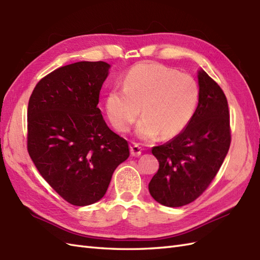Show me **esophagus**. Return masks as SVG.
Returning <instances> with one entry per match:
<instances>
[{
	"label": "esophagus",
	"instance_id": "obj_1",
	"mask_svg": "<svg viewBox=\"0 0 260 260\" xmlns=\"http://www.w3.org/2000/svg\"><path fill=\"white\" fill-rule=\"evenodd\" d=\"M130 152L132 156H140L142 153V148L139 147L138 144H134L130 147Z\"/></svg>",
	"mask_w": 260,
	"mask_h": 260
}]
</instances>
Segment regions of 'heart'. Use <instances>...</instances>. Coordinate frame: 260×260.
<instances>
[{
	"mask_svg": "<svg viewBox=\"0 0 260 260\" xmlns=\"http://www.w3.org/2000/svg\"><path fill=\"white\" fill-rule=\"evenodd\" d=\"M200 98V89L191 75L178 73L155 62H140L107 94L106 110L120 132L129 131L140 116L137 134L145 141L161 136L180 135L191 121Z\"/></svg>",
	"mask_w": 260,
	"mask_h": 260,
	"instance_id": "1",
	"label": "heart"
}]
</instances>
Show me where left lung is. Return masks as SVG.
<instances>
[{
  "label": "left lung",
  "mask_w": 260,
  "mask_h": 260,
  "mask_svg": "<svg viewBox=\"0 0 260 260\" xmlns=\"http://www.w3.org/2000/svg\"><path fill=\"white\" fill-rule=\"evenodd\" d=\"M199 105L180 135L152 148L159 170L149 183L157 203L180 207L205 192L229 152L232 131L224 91L204 71L199 72Z\"/></svg>",
  "instance_id": "obj_1"
}]
</instances>
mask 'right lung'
<instances>
[{"label": "right lung", "mask_w": 260, "mask_h": 260, "mask_svg": "<svg viewBox=\"0 0 260 260\" xmlns=\"http://www.w3.org/2000/svg\"><path fill=\"white\" fill-rule=\"evenodd\" d=\"M110 65L78 61L55 69L31 92L27 151L36 169L68 203L86 206L106 194L111 176L130 154L98 108Z\"/></svg>", "instance_id": "right-lung-1"}]
</instances>
